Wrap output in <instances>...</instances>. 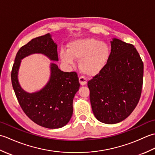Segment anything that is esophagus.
<instances>
[{
  "label": "esophagus",
  "instance_id": "1",
  "mask_svg": "<svg viewBox=\"0 0 155 155\" xmlns=\"http://www.w3.org/2000/svg\"><path fill=\"white\" fill-rule=\"evenodd\" d=\"M79 83L81 85H85L87 83V79L84 77H79Z\"/></svg>",
  "mask_w": 155,
  "mask_h": 155
}]
</instances>
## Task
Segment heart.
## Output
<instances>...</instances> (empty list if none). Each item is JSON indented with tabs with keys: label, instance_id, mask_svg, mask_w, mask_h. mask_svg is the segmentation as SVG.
I'll return each mask as SVG.
<instances>
[{
	"label": "heart",
	"instance_id": "obj_1",
	"mask_svg": "<svg viewBox=\"0 0 155 155\" xmlns=\"http://www.w3.org/2000/svg\"><path fill=\"white\" fill-rule=\"evenodd\" d=\"M107 44L93 38H82L69 44L68 51L61 50L60 56L64 63L73 64L78 59L79 68L84 74L94 76L106 67L110 58Z\"/></svg>",
	"mask_w": 155,
	"mask_h": 155
}]
</instances>
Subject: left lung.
<instances>
[{"mask_svg":"<svg viewBox=\"0 0 155 155\" xmlns=\"http://www.w3.org/2000/svg\"><path fill=\"white\" fill-rule=\"evenodd\" d=\"M107 64L88 82L93 114L98 120L116 124L132 113L143 83V62L134 46L113 38Z\"/></svg>","mask_w":155,"mask_h":155,"instance_id":"obj_1","label":"left lung"}]
</instances>
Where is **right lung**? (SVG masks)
Returning a JSON list of instances; mask_svg holds the SVG:
<instances>
[{"label": "right lung", "mask_w": 155, "mask_h": 155, "mask_svg": "<svg viewBox=\"0 0 155 155\" xmlns=\"http://www.w3.org/2000/svg\"><path fill=\"white\" fill-rule=\"evenodd\" d=\"M40 53L58 61L57 45L48 33L28 42L19 49L11 72L13 89L20 106L31 120L48 128L65 126L72 115V101L80 83L76 72L61 71L54 63L51 64V77L41 91L28 93L21 88L18 72L21 59L28 55Z\"/></svg>", "instance_id": "add662e5"}]
</instances>
